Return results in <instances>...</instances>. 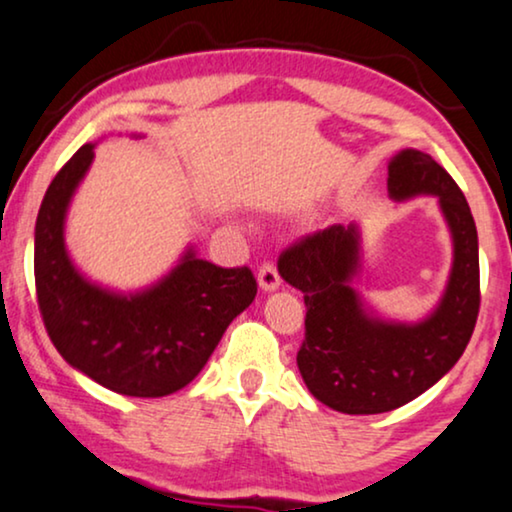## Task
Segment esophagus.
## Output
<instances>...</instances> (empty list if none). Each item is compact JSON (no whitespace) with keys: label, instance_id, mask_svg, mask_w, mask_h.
Listing matches in <instances>:
<instances>
[{"label":"esophagus","instance_id":"1","mask_svg":"<svg viewBox=\"0 0 512 512\" xmlns=\"http://www.w3.org/2000/svg\"><path fill=\"white\" fill-rule=\"evenodd\" d=\"M257 281H260V288L262 290H276L278 286H281V276H278V269L274 262H262L260 267V274H257Z\"/></svg>","mask_w":512,"mask_h":512}]
</instances>
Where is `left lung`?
I'll return each mask as SVG.
<instances>
[{
    "mask_svg": "<svg viewBox=\"0 0 512 512\" xmlns=\"http://www.w3.org/2000/svg\"><path fill=\"white\" fill-rule=\"evenodd\" d=\"M392 198L432 193L454 234V269L437 312L418 326L375 321L347 286L357 269L354 226L333 224L278 255V274L304 293V385L335 411L368 416L409 404L461 359L480 314L477 229L463 191L428 153L406 148L390 163Z\"/></svg>",
    "mask_w": 512,
    "mask_h": 512,
    "instance_id": "left-lung-1",
    "label": "left lung"
}]
</instances>
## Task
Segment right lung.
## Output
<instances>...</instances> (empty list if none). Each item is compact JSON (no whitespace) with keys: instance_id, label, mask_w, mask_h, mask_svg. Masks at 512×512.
I'll return each instance as SVG.
<instances>
[{"instance_id":"add662e5","label":"right lung","mask_w":512,"mask_h":512,"mask_svg":"<svg viewBox=\"0 0 512 512\" xmlns=\"http://www.w3.org/2000/svg\"><path fill=\"white\" fill-rule=\"evenodd\" d=\"M94 158L84 144L44 193L35 226V290L51 342L77 371L127 397H165L208 364L231 321L257 295L250 267L224 269L193 252L141 295L120 297L77 274L63 217Z\"/></svg>"}]
</instances>
